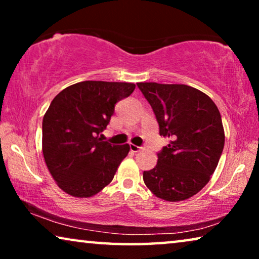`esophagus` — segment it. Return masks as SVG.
I'll return each instance as SVG.
<instances>
[{
    "instance_id": "esophagus-1",
    "label": "esophagus",
    "mask_w": 259,
    "mask_h": 259,
    "mask_svg": "<svg viewBox=\"0 0 259 259\" xmlns=\"http://www.w3.org/2000/svg\"><path fill=\"white\" fill-rule=\"evenodd\" d=\"M130 150L132 151V152H134V153H137V152H140L141 150H143V148L139 147V146H137V145H130Z\"/></svg>"
}]
</instances>
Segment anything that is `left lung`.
<instances>
[{
  "mask_svg": "<svg viewBox=\"0 0 259 259\" xmlns=\"http://www.w3.org/2000/svg\"><path fill=\"white\" fill-rule=\"evenodd\" d=\"M169 144L145 171L147 189L166 201H182L210 182L224 148L222 116L211 98L187 84L138 82Z\"/></svg>",
  "mask_w": 259,
  "mask_h": 259,
  "instance_id": "obj_1",
  "label": "left lung"
}]
</instances>
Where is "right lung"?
<instances>
[{"instance_id":"obj_1","label":"right lung","mask_w":259,"mask_h":259,"mask_svg":"<svg viewBox=\"0 0 259 259\" xmlns=\"http://www.w3.org/2000/svg\"><path fill=\"white\" fill-rule=\"evenodd\" d=\"M136 84L82 81L53 99L42 121V152L53 179L63 192L88 198L108 185L130 152L99 138L114 106L133 93Z\"/></svg>"}]
</instances>
